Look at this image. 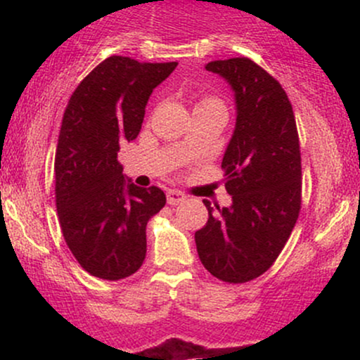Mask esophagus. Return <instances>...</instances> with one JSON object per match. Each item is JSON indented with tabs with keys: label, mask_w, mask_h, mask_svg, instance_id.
I'll use <instances>...</instances> for the list:
<instances>
[{
	"label": "esophagus",
	"mask_w": 360,
	"mask_h": 360,
	"mask_svg": "<svg viewBox=\"0 0 360 360\" xmlns=\"http://www.w3.org/2000/svg\"><path fill=\"white\" fill-rule=\"evenodd\" d=\"M186 200V194L177 191V189H169L167 191V203L169 205H179Z\"/></svg>",
	"instance_id": "34e87169"
}]
</instances>
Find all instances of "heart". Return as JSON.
I'll list each match as a JSON object with an SVG mask.
<instances>
[{
    "instance_id": "1",
    "label": "heart",
    "mask_w": 360,
    "mask_h": 360,
    "mask_svg": "<svg viewBox=\"0 0 360 360\" xmlns=\"http://www.w3.org/2000/svg\"><path fill=\"white\" fill-rule=\"evenodd\" d=\"M200 108H225V105H223V101L218 96H214V94H203L196 105V110Z\"/></svg>"
}]
</instances>
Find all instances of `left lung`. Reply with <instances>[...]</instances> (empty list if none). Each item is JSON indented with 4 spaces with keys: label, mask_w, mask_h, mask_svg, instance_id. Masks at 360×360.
I'll return each instance as SVG.
<instances>
[{
    "label": "left lung",
    "mask_w": 360,
    "mask_h": 360,
    "mask_svg": "<svg viewBox=\"0 0 360 360\" xmlns=\"http://www.w3.org/2000/svg\"><path fill=\"white\" fill-rule=\"evenodd\" d=\"M206 71L230 82L237 123L221 169L230 208H208L194 233L201 264L225 283L262 276L286 245L301 210V152L295 113L283 86L247 57L213 60Z\"/></svg>",
    "instance_id": "left-lung-1"
}]
</instances>
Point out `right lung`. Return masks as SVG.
Here are the masks:
<instances>
[{"label": "right lung", "mask_w": 360, "mask_h": 360, "mask_svg": "<svg viewBox=\"0 0 360 360\" xmlns=\"http://www.w3.org/2000/svg\"><path fill=\"white\" fill-rule=\"evenodd\" d=\"M176 65L111 56L65 106L53 164L57 214L72 255L94 278H128L146 259L147 221L164 208L166 194L125 183L118 150L137 139L148 96Z\"/></svg>", "instance_id": "obj_1"}]
</instances>
